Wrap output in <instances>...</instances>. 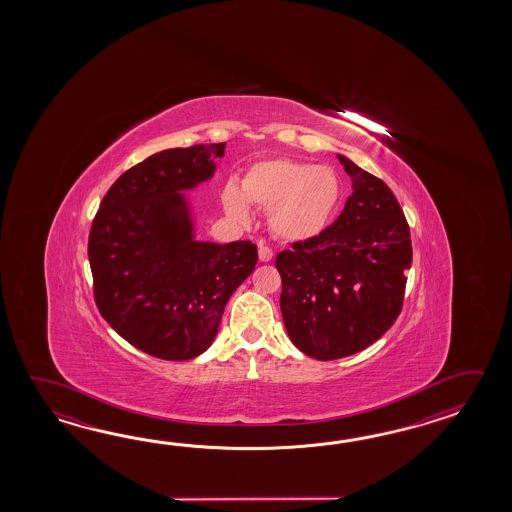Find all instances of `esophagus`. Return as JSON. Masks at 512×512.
<instances>
[{
  "mask_svg": "<svg viewBox=\"0 0 512 512\" xmlns=\"http://www.w3.org/2000/svg\"><path fill=\"white\" fill-rule=\"evenodd\" d=\"M272 256H274L272 249H269L267 245H260V249H258V258H260V261H271Z\"/></svg>",
  "mask_w": 512,
  "mask_h": 512,
  "instance_id": "34e87169",
  "label": "esophagus"
}]
</instances>
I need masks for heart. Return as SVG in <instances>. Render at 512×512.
I'll return each mask as SVG.
<instances>
[{"instance_id":"heart-1","label":"heart","mask_w":512,"mask_h":512,"mask_svg":"<svg viewBox=\"0 0 512 512\" xmlns=\"http://www.w3.org/2000/svg\"><path fill=\"white\" fill-rule=\"evenodd\" d=\"M342 183L329 166L293 159H267L252 164L241 186L229 183L221 203L230 218L247 223L251 205L271 210L269 227L282 241L304 243L322 236L337 216Z\"/></svg>"}]
</instances>
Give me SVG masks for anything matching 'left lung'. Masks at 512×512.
<instances>
[{"mask_svg":"<svg viewBox=\"0 0 512 512\" xmlns=\"http://www.w3.org/2000/svg\"><path fill=\"white\" fill-rule=\"evenodd\" d=\"M351 196L315 240L276 256L283 324L296 348L316 360L349 357L393 326L412 265L410 229L388 185L337 155Z\"/></svg>","mask_w":512,"mask_h":512,"instance_id":"1","label":"left lung"}]
</instances>
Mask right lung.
I'll list each match as a JSON object with an SVG mask.
<instances>
[{
  "mask_svg": "<svg viewBox=\"0 0 512 512\" xmlns=\"http://www.w3.org/2000/svg\"><path fill=\"white\" fill-rule=\"evenodd\" d=\"M225 144L153 153L109 188L89 234L100 315L120 337L164 360L196 359L218 335L232 293L251 276V241L196 238L186 192L214 177Z\"/></svg>",
  "mask_w": 512,
  "mask_h": 512,
  "instance_id": "right-lung-1",
  "label": "right lung"
}]
</instances>
